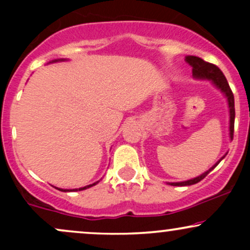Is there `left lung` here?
<instances>
[{
  "label": "left lung",
  "mask_w": 250,
  "mask_h": 250,
  "mask_svg": "<svg viewBox=\"0 0 250 250\" xmlns=\"http://www.w3.org/2000/svg\"><path fill=\"white\" fill-rule=\"evenodd\" d=\"M186 62L188 63L190 67H193V75L197 79H207V80H211L214 82V84L216 85L217 88H220L223 93L226 94L227 99H228V104H229V113H230V137L233 140L234 136V122H235V105H234V94L231 91L230 87H229L228 81H227L226 76L223 75V73L221 71V69L217 65L213 64V63L206 62L205 60L200 59L197 56H187L186 57ZM225 157V156H223ZM222 157V159H223ZM221 159V160H222ZM221 160L216 165L213 166L209 170L203 173L200 176L195 177V179L185 181V182H177V183H170V186H190V185H195V183L200 182L201 180L205 179L207 175L210 173L213 169L216 167L217 165L221 162Z\"/></svg>",
  "instance_id": "8db88e82"
}]
</instances>
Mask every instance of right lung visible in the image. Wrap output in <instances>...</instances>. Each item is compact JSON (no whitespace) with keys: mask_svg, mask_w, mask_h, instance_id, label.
I'll return each instance as SVG.
<instances>
[{"mask_svg":"<svg viewBox=\"0 0 250 250\" xmlns=\"http://www.w3.org/2000/svg\"><path fill=\"white\" fill-rule=\"evenodd\" d=\"M96 183H93V185H89V186H85V187H83V188H79V189H70V190H68V189H60V188H57L59 189V190H62V191H77V190H84V189H87V188H89V187H93V186H95Z\"/></svg>","mask_w":250,"mask_h":250,"instance_id":"add662e5","label":"right lung"}]
</instances>
